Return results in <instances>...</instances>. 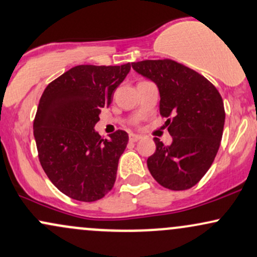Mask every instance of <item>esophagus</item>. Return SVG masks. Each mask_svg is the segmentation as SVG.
Segmentation results:
<instances>
[{"instance_id": "esophagus-1", "label": "esophagus", "mask_w": 257, "mask_h": 257, "mask_svg": "<svg viewBox=\"0 0 257 257\" xmlns=\"http://www.w3.org/2000/svg\"><path fill=\"white\" fill-rule=\"evenodd\" d=\"M128 140H130V142H137V141L142 140V136H140V135H130Z\"/></svg>"}]
</instances>
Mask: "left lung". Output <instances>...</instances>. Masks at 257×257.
<instances>
[{"label":"left lung","mask_w":257,"mask_h":257,"mask_svg":"<svg viewBox=\"0 0 257 257\" xmlns=\"http://www.w3.org/2000/svg\"><path fill=\"white\" fill-rule=\"evenodd\" d=\"M136 72L159 87L160 114L173 138L165 146L154 138L156 150L147 164L154 179L166 189L195 186L212 166L225 123L221 95L206 77L171 59L132 62Z\"/></svg>","instance_id":"1"}]
</instances>
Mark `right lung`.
<instances>
[{
  "mask_svg": "<svg viewBox=\"0 0 257 257\" xmlns=\"http://www.w3.org/2000/svg\"><path fill=\"white\" fill-rule=\"evenodd\" d=\"M131 69L79 65L48 84L33 120L38 159L50 182L73 200H101L113 189L128 136L122 130L103 140L95 125Z\"/></svg>",
  "mask_w": 257,
  "mask_h": 257,
  "instance_id": "1",
  "label": "right lung"
}]
</instances>
